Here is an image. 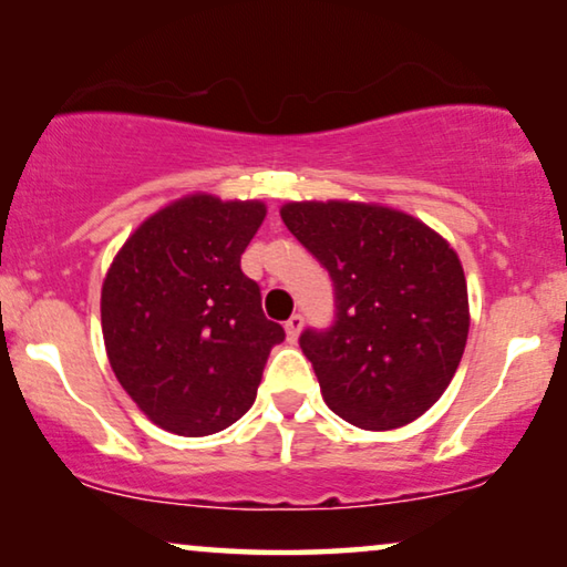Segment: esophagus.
I'll use <instances>...</instances> for the list:
<instances>
[{"label":"esophagus","instance_id":"1","mask_svg":"<svg viewBox=\"0 0 567 567\" xmlns=\"http://www.w3.org/2000/svg\"><path fill=\"white\" fill-rule=\"evenodd\" d=\"M300 329H303V316H300V313H292L290 319L285 321V334H288L290 342H298Z\"/></svg>","mask_w":567,"mask_h":567}]
</instances>
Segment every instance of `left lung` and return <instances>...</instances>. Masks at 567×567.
I'll return each mask as SVG.
<instances>
[{
	"instance_id": "obj_1",
	"label": "left lung",
	"mask_w": 567,
	"mask_h": 567,
	"mask_svg": "<svg viewBox=\"0 0 567 567\" xmlns=\"http://www.w3.org/2000/svg\"><path fill=\"white\" fill-rule=\"evenodd\" d=\"M279 215L334 279V327L300 337L323 402L362 430L410 425L449 389L470 337L454 246L375 202H288Z\"/></svg>"
}]
</instances>
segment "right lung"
Returning a JSON list of instances; mask_svg holds the SVG:
<instances>
[{
    "label": "right lung",
    "mask_w": 567,
    "mask_h": 567,
    "mask_svg": "<svg viewBox=\"0 0 567 567\" xmlns=\"http://www.w3.org/2000/svg\"><path fill=\"white\" fill-rule=\"evenodd\" d=\"M259 199L181 196L142 220L103 277L101 327L121 389L157 427L220 433L251 410L279 323L240 271Z\"/></svg>",
    "instance_id": "right-lung-1"
}]
</instances>
